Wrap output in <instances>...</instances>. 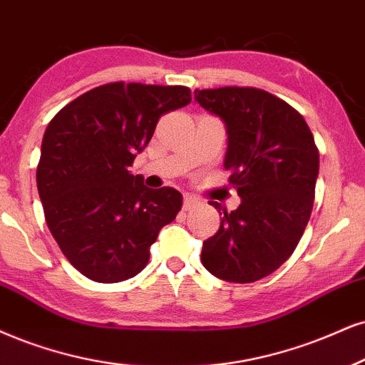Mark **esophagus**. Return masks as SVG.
Instances as JSON below:
<instances>
[{
  "label": "esophagus",
  "instance_id": "1",
  "mask_svg": "<svg viewBox=\"0 0 365 365\" xmlns=\"http://www.w3.org/2000/svg\"><path fill=\"white\" fill-rule=\"evenodd\" d=\"M196 205H197V200H196L195 196H190V195L184 196V201H182V210H184V211L192 210Z\"/></svg>",
  "mask_w": 365,
  "mask_h": 365
}]
</instances>
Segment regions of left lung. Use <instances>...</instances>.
<instances>
[{"label": "left lung", "instance_id": "obj_1", "mask_svg": "<svg viewBox=\"0 0 365 365\" xmlns=\"http://www.w3.org/2000/svg\"><path fill=\"white\" fill-rule=\"evenodd\" d=\"M195 101L225 123L223 165L240 196L237 210L220 213L201 262L223 281H259L289 259L308 225L320 169L313 133L294 108L257 88L196 89Z\"/></svg>", "mask_w": 365, "mask_h": 365}]
</instances>
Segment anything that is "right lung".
I'll return each mask as SVG.
<instances>
[{
  "label": "right lung",
  "mask_w": 365,
  "mask_h": 365,
  "mask_svg": "<svg viewBox=\"0 0 365 365\" xmlns=\"http://www.w3.org/2000/svg\"><path fill=\"white\" fill-rule=\"evenodd\" d=\"M191 103L184 86L110 83L81 94L43 133L37 187L62 254L96 282L137 276L160 228L182 206L174 187L150 190L128 168L162 115Z\"/></svg>",
  "instance_id": "obj_1"
}]
</instances>
